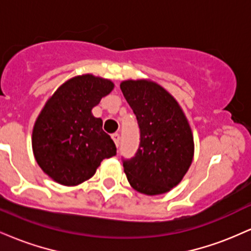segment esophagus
I'll return each instance as SVG.
<instances>
[{"label": "esophagus", "instance_id": "1", "mask_svg": "<svg viewBox=\"0 0 251 251\" xmlns=\"http://www.w3.org/2000/svg\"><path fill=\"white\" fill-rule=\"evenodd\" d=\"M112 139H113V142L116 143L117 146H119V143H120V134L119 133L112 134Z\"/></svg>", "mask_w": 251, "mask_h": 251}]
</instances>
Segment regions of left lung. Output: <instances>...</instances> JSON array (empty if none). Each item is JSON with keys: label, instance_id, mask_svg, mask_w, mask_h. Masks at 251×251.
<instances>
[{"label": "left lung", "instance_id": "left-lung-1", "mask_svg": "<svg viewBox=\"0 0 251 251\" xmlns=\"http://www.w3.org/2000/svg\"><path fill=\"white\" fill-rule=\"evenodd\" d=\"M122 92L140 131L139 148L123 158L132 188L154 196L175 188L194 158V137L179 105L165 89L146 80L124 81Z\"/></svg>", "mask_w": 251, "mask_h": 251}]
</instances>
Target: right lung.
<instances>
[{
  "label": "right lung",
  "instance_id": "add662e5",
  "mask_svg": "<svg viewBox=\"0 0 251 251\" xmlns=\"http://www.w3.org/2000/svg\"><path fill=\"white\" fill-rule=\"evenodd\" d=\"M113 89L109 80L75 76L57 88L33 129L37 164L62 185H77L96 174L105 158L117 154L116 144L92 108Z\"/></svg>",
  "mask_w": 251,
  "mask_h": 251
}]
</instances>
